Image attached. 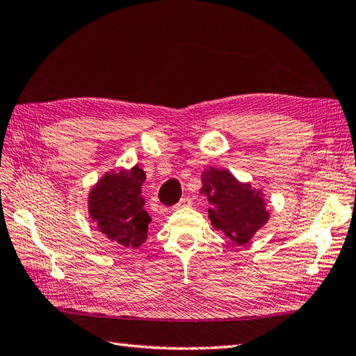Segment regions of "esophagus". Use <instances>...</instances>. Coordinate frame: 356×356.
<instances>
[{
    "label": "esophagus",
    "instance_id": "esophagus-1",
    "mask_svg": "<svg viewBox=\"0 0 356 356\" xmlns=\"http://www.w3.org/2000/svg\"><path fill=\"white\" fill-rule=\"evenodd\" d=\"M191 205H192V200L188 198V196H184V198H181L179 202L175 205V207H173V210L181 209V207H191Z\"/></svg>",
    "mask_w": 356,
    "mask_h": 356
}]
</instances>
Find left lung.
Wrapping results in <instances>:
<instances>
[{"instance_id": "obj_1", "label": "left lung", "mask_w": 356, "mask_h": 356, "mask_svg": "<svg viewBox=\"0 0 356 356\" xmlns=\"http://www.w3.org/2000/svg\"><path fill=\"white\" fill-rule=\"evenodd\" d=\"M201 193L207 196L210 202L211 225L238 245L248 243L270 219L262 192L248 183H241L225 169H205Z\"/></svg>"}]
</instances>
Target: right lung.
Wrapping results in <instances>:
<instances>
[{"mask_svg":"<svg viewBox=\"0 0 356 356\" xmlns=\"http://www.w3.org/2000/svg\"><path fill=\"white\" fill-rule=\"evenodd\" d=\"M145 179L146 173L138 165L105 173L88 196L90 216L99 232L124 247L138 248L147 239L151 216L143 209L141 186Z\"/></svg>","mask_w":356,"mask_h":356,"instance_id":"add662e5","label":"right lung"}]
</instances>
